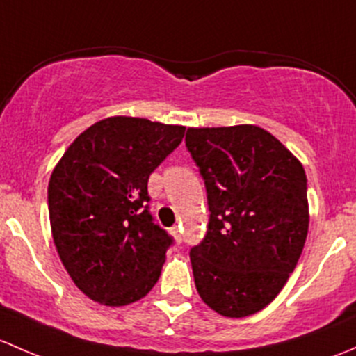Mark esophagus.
<instances>
[{
    "mask_svg": "<svg viewBox=\"0 0 356 356\" xmlns=\"http://www.w3.org/2000/svg\"><path fill=\"white\" fill-rule=\"evenodd\" d=\"M171 234H173L175 240H177L178 243H179V241H181V232H179L178 226H173V228H171Z\"/></svg>",
    "mask_w": 356,
    "mask_h": 356,
    "instance_id": "obj_1",
    "label": "esophagus"
}]
</instances>
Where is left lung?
Returning a JSON list of instances; mask_svg holds the SVG:
<instances>
[{
  "label": "left lung",
  "mask_w": 356,
  "mask_h": 356,
  "mask_svg": "<svg viewBox=\"0 0 356 356\" xmlns=\"http://www.w3.org/2000/svg\"><path fill=\"white\" fill-rule=\"evenodd\" d=\"M185 144L211 212L204 240L190 250L197 291L218 314L247 317L276 298L302 255L305 171L254 124L188 128Z\"/></svg>",
  "instance_id": "obj_1"
}]
</instances>
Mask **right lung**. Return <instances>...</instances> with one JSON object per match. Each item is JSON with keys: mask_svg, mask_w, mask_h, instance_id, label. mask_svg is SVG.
<instances>
[{"mask_svg": "<svg viewBox=\"0 0 356 356\" xmlns=\"http://www.w3.org/2000/svg\"><path fill=\"white\" fill-rule=\"evenodd\" d=\"M185 127L113 116L73 140L51 175L47 207L58 255L94 302L122 307L159 280L173 236L149 211V177Z\"/></svg>", "mask_w": 356, "mask_h": 356, "instance_id": "obj_1", "label": "right lung"}]
</instances>
